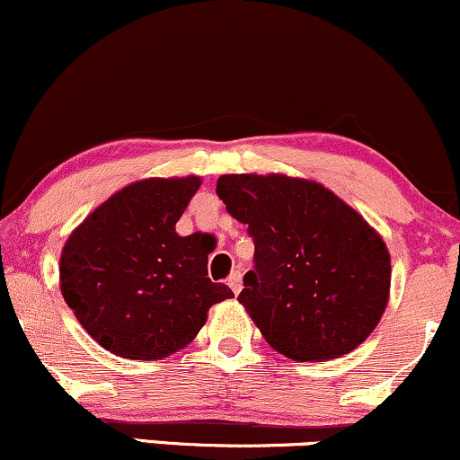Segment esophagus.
Here are the masks:
<instances>
[{
  "instance_id": "obj_1",
  "label": "esophagus",
  "mask_w": 460,
  "mask_h": 460,
  "mask_svg": "<svg viewBox=\"0 0 460 460\" xmlns=\"http://www.w3.org/2000/svg\"><path fill=\"white\" fill-rule=\"evenodd\" d=\"M228 286H230L232 293H234V295H239V293H241V286H243V273L239 271V269H236V271H232V273H230V278H228Z\"/></svg>"
}]
</instances>
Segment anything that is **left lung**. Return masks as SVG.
<instances>
[{
    "instance_id": "8db88e82",
    "label": "left lung",
    "mask_w": 460,
    "mask_h": 460,
    "mask_svg": "<svg viewBox=\"0 0 460 460\" xmlns=\"http://www.w3.org/2000/svg\"><path fill=\"white\" fill-rule=\"evenodd\" d=\"M217 196L253 239L239 301L278 353L333 359L370 336L390 299L392 267L368 221L305 178L224 174Z\"/></svg>"
}]
</instances>
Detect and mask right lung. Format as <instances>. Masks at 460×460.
<instances>
[{
	"instance_id": "obj_1",
	"label": "right lung",
	"mask_w": 460,
	"mask_h": 460,
	"mask_svg": "<svg viewBox=\"0 0 460 460\" xmlns=\"http://www.w3.org/2000/svg\"><path fill=\"white\" fill-rule=\"evenodd\" d=\"M198 189V176L133 182L90 213L64 245V301L118 358L150 361L185 349L208 307L234 296L207 278L208 234L176 232Z\"/></svg>"
}]
</instances>
